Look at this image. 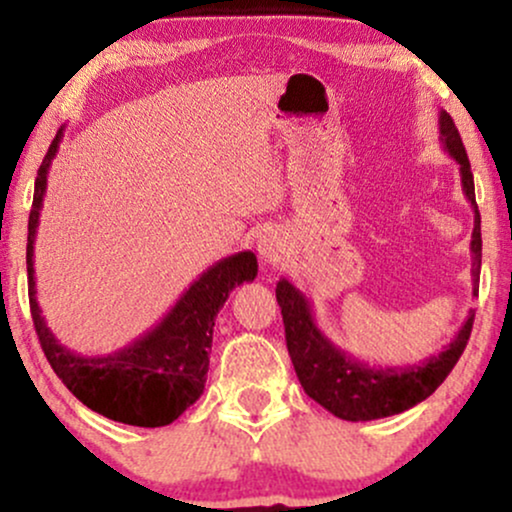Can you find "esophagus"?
I'll return each instance as SVG.
<instances>
[{
	"instance_id": "obj_1",
	"label": "esophagus",
	"mask_w": 512,
	"mask_h": 512,
	"mask_svg": "<svg viewBox=\"0 0 512 512\" xmlns=\"http://www.w3.org/2000/svg\"><path fill=\"white\" fill-rule=\"evenodd\" d=\"M257 255L267 267H274L286 257V240L276 231H264L257 238Z\"/></svg>"
}]
</instances>
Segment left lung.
<instances>
[{
	"mask_svg": "<svg viewBox=\"0 0 512 512\" xmlns=\"http://www.w3.org/2000/svg\"><path fill=\"white\" fill-rule=\"evenodd\" d=\"M438 129L443 149L460 166L462 192L474 209V231L469 250H472V293L477 296L481 272V216L477 199H474V175L460 132L445 110H440L438 115ZM276 301L284 315L291 363L305 395L313 397L320 407L344 421L385 419V416L402 414L431 397L438 385L448 378L455 363L460 361L474 325V310H469L460 332L438 356H428L424 361L407 363V366H375V363H366L349 351L339 349L317 327L310 301L289 279H279L276 284Z\"/></svg>",
	"mask_w": 512,
	"mask_h": 512,
	"instance_id": "obj_1",
	"label": "left lung"
}]
</instances>
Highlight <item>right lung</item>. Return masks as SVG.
Returning a JSON list of instances; mask_svg holds the SVG:
<instances>
[{
    "label": "right lung",
    "instance_id": "1",
    "mask_svg": "<svg viewBox=\"0 0 512 512\" xmlns=\"http://www.w3.org/2000/svg\"><path fill=\"white\" fill-rule=\"evenodd\" d=\"M62 137L64 127L57 129L48 154L40 163L33 209L28 216V301H31L40 346L57 378L88 409L129 426H168L202 397L204 383H207L214 320L226 303L228 293L243 281L255 279L257 257L255 252L245 250L211 264L207 272L192 281L190 289H185L178 303L163 315L158 325L127 344L125 349H117L115 354L81 356L62 346L45 325V317L40 315L43 310L35 298L38 291H35L33 269V245L45 187H48V170L60 149Z\"/></svg>",
    "mask_w": 512,
    "mask_h": 512
}]
</instances>
